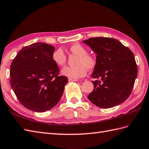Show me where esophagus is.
Wrapping results in <instances>:
<instances>
[{
    "mask_svg": "<svg viewBox=\"0 0 149 149\" xmlns=\"http://www.w3.org/2000/svg\"><path fill=\"white\" fill-rule=\"evenodd\" d=\"M78 81L77 79H74L68 78V81H69V82H75V81Z\"/></svg>",
    "mask_w": 149,
    "mask_h": 149,
    "instance_id": "34e87169",
    "label": "esophagus"
}]
</instances>
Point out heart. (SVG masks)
I'll list each match as a JSON object with an SVG mask.
<instances>
[{"label":"heart","instance_id":"1","mask_svg":"<svg viewBox=\"0 0 149 149\" xmlns=\"http://www.w3.org/2000/svg\"><path fill=\"white\" fill-rule=\"evenodd\" d=\"M70 51L78 55L75 62V66H68L64 67L62 70V74L70 79H79L84 76L87 74V69H93L96 67L97 60L93 55L87 54V49L79 43L72 45L69 47ZM52 58L53 62L56 65L62 67L66 63L67 56L61 48L56 49L52 53Z\"/></svg>","mask_w":149,"mask_h":149}]
</instances>
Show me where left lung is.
<instances>
[{
    "mask_svg": "<svg viewBox=\"0 0 149 149\" xmlns=\"http://www.w3.org/2000/svg\"><path fill=\"white\" fill-rule=\"evenodd\" d=\"M96 53L92 77L94 89L87 97L102 108L114 107L126 101L134 86L138 69L134 54L111 38L97 37L83 41Z\"/></svg>",
    "mask_w": 149,
    "mask_h": 149,
    "instance_id": "8db88e82",
    "label": "left lung"
}]
</instances>
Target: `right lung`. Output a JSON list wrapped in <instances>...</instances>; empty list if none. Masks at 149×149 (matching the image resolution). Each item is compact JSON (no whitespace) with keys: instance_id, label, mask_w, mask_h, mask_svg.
I'll return each instance as SVG.
<instances>
[{"instance_id":"right-lung-1","label":"right lung","mask_w":149,"mask_h":149,"mask_svg":"<svg viewBox=\"0 0 149 149\" xmlns=\"http://www.w3.org/2000/svg\"><path fill=\"white\" fill-rule=\"evenodd\" d=\"M55 48L36 43L22 48L11 63L10 83L20 103L28 109L44 112L60 100L68 78L58 75L53 62Z\"/></svg>"}]
</instances>
